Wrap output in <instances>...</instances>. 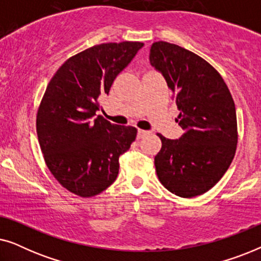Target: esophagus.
Wrapping results in <instances>:
<instances>
[{"instance_id":"obj_1","label":"esophagus","mask_w":261,"mask_h":261,"mask_svg":"<svg viewBox=\"0 0 261 261\" xmlns=\"http://www.w3.org/2000/svg\"><path fill=\"white\" fill-rule=\"evenodd\" d=\"M148 134L147 130H144V129H138V139H142L144 137H146V135Z\"/></svg>"}]
</instances>
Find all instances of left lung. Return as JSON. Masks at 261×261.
<instances>
[{
	"mask_svg": "<svg viewBox=\"0 0 261 261\" xmlns=\"http://www.w3.org/2000/svg\"><path fill=\"white\" fill-rule=\"evenodd\" d=\"M149 62L165 78L184 129L177 140L158 134L156 176L172 194L191 198L210 190L226 173L237 151L235 105L221 74L194 52L166 41L153 42Z\"/></svg>",
	"mask_w": 261,
	"mask_h": 261,
	"instance_id": "left-lung-1",
	"label": "left lung"
}]
</instances>
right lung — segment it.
Returning <instances> with one entry per match:
<instances>
[{"instance_id":"right-lung-1","label":"right lung","mask_w":261,"mask_h":261,"mask_svg":"<svg viewBox=\"0 0 261 261\" xmlns=\"http://www.w3.org/2000/svg\"><path fill=\"white\" fill-rule=\"evenodd\" d=\"M144 44L108 42L71 57L49 81L37 114L38 140L59 184L81 197L101 194L119 174V158L137 128L96 116L117 74Z\"/></svg>"}]
</instances>
